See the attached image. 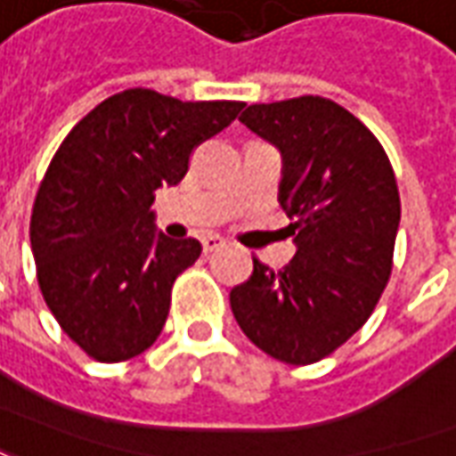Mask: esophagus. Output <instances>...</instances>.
<instances>
[{
  "mask_svg": "<svg viewBox=\"0 0 456 456\" xmlns=\"http://www.w3.org/2000/svg\"><path fill=\"white\" fill-rule=\"evenodd\" d=\"M227 244L224 239L217 237V234H209V237L202 239V248H205V254H212V251H217V248H222Z\"/></svg>",
  "mask_w": 456,
  "mask_h": 456,
  "instance_id": "1",
  "label": "esophagus"
}]
</instances>
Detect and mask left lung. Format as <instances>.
<instances>
[{
	"label": "left lung",
	"instance_id": "left-lung-1",
	"mask_svg": "<svg viewBox=\"0 0 456 456\" xmlns=\"http://www.w3.org/2000/svg\"><path fill=\"white\" fill-rule=\"evenodd\" d=\"M239 121L283 156L278 202L297 251L281 271L254 258V273L229 293L232 313L268 356L315 363L362 330L391 278L401 222L391 160L325 97L251 104Z\"/></svg>",
	"mask_w": 456,
	"mask_h": 456
}]
</instances>
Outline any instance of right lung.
I'll list each match as a JSON object with an SVG mask.
<instances>
[{"mask_svg":"<svg viewBox=\"0 0 456 456\" xmlns=\"http://www.w3.org/2000/svg\"><path fill=\"white\" fill-rule=\"evenodd\" d=\"M241 107L134 87L97 104L55 151L28 227L36 276L58 325L94 362H126L159 339L170 288L202 247L156 232V190L178 185L192 149Z\"/></svg>","mask_w":456,"mask_h":456,"instance_id":"add662e5","label":"right lung"}]
</instances>
